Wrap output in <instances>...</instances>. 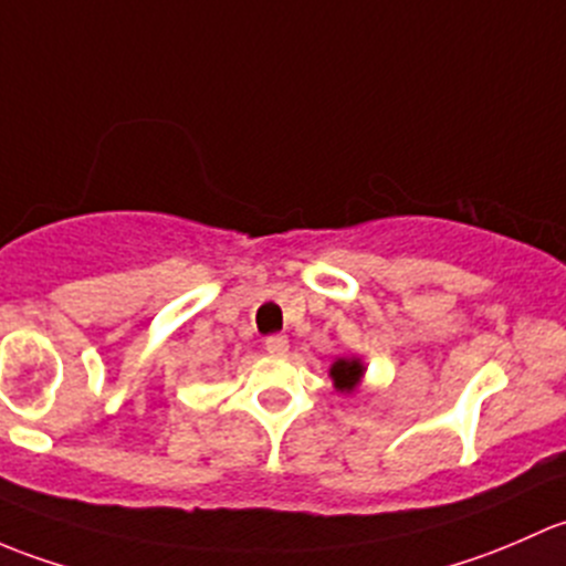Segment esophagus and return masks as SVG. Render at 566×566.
I'll return each instance as SVG.
<instances>
[{"instance_id": "obj_1", "label": "esophagus", "mask_w": 566, "mask_h": 566, "mask_svg": "<svg viewBox=\"0 0 566 566\" xmlns=\"http://www.w3.org/2000/svg\"><path fill=\"white\" fill-rule=\"evenodd\" d=\"M264 348L270 354H275V357H281V354L289 352V337H285V335H270L264 340Z\"/></svg>"}]
</instances>
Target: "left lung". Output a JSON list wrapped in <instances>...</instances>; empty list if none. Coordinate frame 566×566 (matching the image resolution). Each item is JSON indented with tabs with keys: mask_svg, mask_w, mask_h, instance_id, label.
<instances>
[{
	"mask_svg": "<svg viewBox=\"0 0 566 566\" xmlns=\"http://www.w3.org/2000/svg\"><path fill=\"white\" fill-rule=\"evenodd\" d=\"M363 373H365V365L359 363L357 357H352V359L340 357V359H335L329 368V376H332V381H335V389H340V392H352V389L359 384V378H363Z\"/></svg>",
	"mask_w": 566,
	"mask_h": 566,
	"instance_id": "8db88e82",
	"label": "left lung"
}]
</instances>
